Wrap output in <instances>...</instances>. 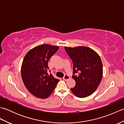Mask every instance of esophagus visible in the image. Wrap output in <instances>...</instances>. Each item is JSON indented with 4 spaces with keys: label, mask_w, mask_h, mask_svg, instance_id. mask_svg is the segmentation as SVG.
Segmentation results:
<instances>
[{
    "label": "esophagus",
    "mask_w": 124,
    "mask_h": 124,
    "mask_svg": "<svg viewBox=\"0 0 124 124\" xmlns=\"http://www.w3.org/2000/svg\"><path fill=\"white\" fill-rule=\"evenodd\" d=\"M63 80H67L68 79H69L70 77L67 75H65L63 77Z\"/></svg>",
    "instance_id": "esophagus-1"
}]
</instances>
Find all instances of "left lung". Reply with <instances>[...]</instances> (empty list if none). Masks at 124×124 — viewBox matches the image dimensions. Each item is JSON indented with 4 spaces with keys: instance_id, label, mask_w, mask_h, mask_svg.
Wrapping results in <instances>:
<instances>
[{
    "instance_id": "left-lung-1",
    "label": "left lung",
    "mask_w": 124,
    "mask_h": 124,
    "mask_svg": "<svg viewBox=\"0 0 124 124\" xmlns=\"http://www.w3.org/2000/svg\"><path fill=\"white\" fill-rule=\"evenodd\" d=\"M64 48L73 64L72 77L76 85L71 90L80 98L91 95L96 90L102 79L103 65L99 55L86 46H65ZM77 72L78 75L75 76L74 73Z\"/></svg>"
}]
</instances>
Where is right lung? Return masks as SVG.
Listing matches in <instances>:
<instances>
[{
  "instance_id": "add662e5",
  "label": "right lung",
  "mask_w": 124,
  "mask_h": 124,
  "mask_svg": "<svg viewBox=\"0 0 124 124\" xmlns=\"http://www.w3.org/2000/svg\"><path fill=\"white\" fill-rule=\"evenodd\" d=\"M59 47L43 44L29 51L23 60L21 77L25 87L33 95L46 99L53 93L59 80L48 74V62Z\"/></svg>"
}]
</instances>
